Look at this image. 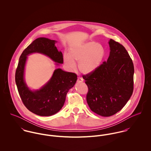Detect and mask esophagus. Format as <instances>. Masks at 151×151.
Wrapping results in <instances>:
<instances>
[{
    "mask_svg": "<svg viewBox=\"0 0 151 151\" xmlns=\"http://www.w3.org/2000/svg\"><path fill=\"white\" fill-rule=\"evenodd\" d=\"M83 81H84V80L82 78L78 77V78H77V83H82V82H83Z\"/></svg>",
    "mask_w": 151,
    "mask_h": 151,
    "instance_id": "1",
    "label": "esophagus"
}]
</instances>
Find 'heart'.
I'll return each instance as SVG.
<instances>
[{
    "label": "heart",
    "mask_w": 151,
    "mask_h": 151,
    "mask_svg": "<svg viewBox=\"0 0 151 151\" xmlns=\"http://www.w3.org/2000/svg\"><path fill=\"white\" fill-rule=\"evenodd\" d=\"M105 57L104 47L96 42L89 41L72 47L69 55H64L63 62L70 70H74L76 62H78L80 71L84 74H89L99 68Z\"/></svg>",
    "instance_id": "b5f03b06"
}]
</instances>
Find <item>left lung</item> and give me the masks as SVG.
<instances>
[{"mask_svg":"<svg viewBox=\"0 0 151 151\" xmlns=\"http://www.w3.org/2000/svg\"><path fill=\"white\" fill-rule=\"evenodd\" d=\"M110 54L92 74L83 76L88 88L86 102L91 110L104 117L122 109L134 89V65L129 53L120 43L110 39Z\"/></svg>","mask_w":151,"mask_h":151,"instance_id":"8db88e82","label":"left lung"}]
</instances>
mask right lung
Returning a JSON list of instances; mask_svg holds the SVG:
<instances>
[{"label": "right lung", "instance_id": "right-lung-1", "mask_svg": "<svg viewBox=\"0 0 151 151\" xmlns=\"http://www.w3.org/2000/svg\"><path fill=\"white\" fill-rule=\"evenodd\" d=\"M56 41L46 38L34 40L22 52L16 71L15 80L22 101L30 111L41 116H49L58 113L63 106L66 95L75 85L77 76L56 69L49 81L41 88L31 90L24 81V69L27 56L40 53L50 58L57 65L63 64V54L55 46Z\"/></svg>", "mask_w": 151, "mask_h": 151}]
</instances>
